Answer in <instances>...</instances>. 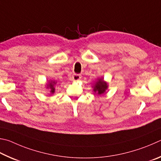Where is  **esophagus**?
Listing matches in <instances>:
<instances>
[{
	"instance_id": "obj_1",
	"label": "esophagus",
	"mask_w": 161,
	"mask_h": 161,
	"mask_svg": "<svg viewBox=\"0 0 161 161\" xmlns=\"http://www.w3.org/2000/svg\"><path fill=\"white\" fill-rule=\"evenodd\" d=\"M72 78H73V80H75V81L79 80L81 78V75L80 74H73L72 75Z\"/></svg>"
}]
</instances>
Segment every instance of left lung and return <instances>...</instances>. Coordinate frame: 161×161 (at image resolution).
I'll return each mask as SVG.
<instances>
[{
	"label": "left lung",
	"mask_w": 161,
	"mask_h": 161,
	"mask_svg": "<svg viewBox=\"0 0 161 161\" xmlns=\"http://www.w3.org/2000/svg\"><path fill=\"white\" fill-rule=\"evenodd\" d=\"M107 88H108L107 83L103 80V79H100L96 83V84H95L93 91L95 92H97V94L101 95L105 92Z\"/></svg>",
	"instance_id": "left-lung-1"
}]
</instances>
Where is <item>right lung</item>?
Here are the masks:
<instances>
[{
    "label": "right lung",
    "instance_id": "1",
    "mask_svg": "<svg viewBox=\"0 0 161 161\" xmlns=\"http://www.w3.org/2000/svg\"><path fill=\"white\" fill-rule=\"evenodd\" d=\"M54 84H55V82H51L49 83V85H47L48 88L51 89V92H52V93H53V92H54V88H53Z\"/></svg>",
    "mask_w": 161,
    "mask_h": 161
}]
</instances>
